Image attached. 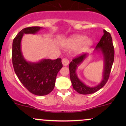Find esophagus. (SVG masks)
Wrapping results in <instances>:
<instances>
[{
  "mask_svg": "<svg viewBox=\"0 0 126 126\" xmlns=\"http://www.w3.org/2000/svg\"><path fill=\"white\" fill-rule=\"evenodd\" d=\"M62 64H63V66H67L68 64H69V60L67 58H63L62 59Z\"/></svg>",
  "mask_w": 126,
  "mask_h": 126,
  "instance_id": "obj_1",
  "label": "esophagus"
}]
</instances>
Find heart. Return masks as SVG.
I'll return each instance as SVG.
<instances>
[{"instance_id":"1","label":"heart","mask_w":126,"mask_h":126,"mask_svg":"<svg viewBox=\"0 0 126 126\" xmlns=\"http://www.w3.org/2000/svg\"><path fill=\"white\" fill-rule=\"evenodd\" d=\"M92 41L91 39L86 38L84 35H74L70 38L65 40L63 46L67 48H72L78 46L76 51L82 53L89 48L92 44Z\"/></svg>"}]
</instances>
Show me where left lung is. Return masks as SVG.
<instances>
[{
	"label": "left lung",
	"instance_id": "1",
	"mask_svg": "<svg viewBox=\"0 0 126 126\" xmlns=\"http://www.w3.org/2000/svg\"><path fill=\"white\" fill-rule=\"evenodd\" d=\"M97 51H101L103 56L104 66L103 78L102 81L97 86L90 87L83 83L78 77L76 71L78 66L87 57L88 54L83 53L73 59L69 64L70 78L73 89L79 94L87 95L93 94L101 89L107 82L110 77L111 68L114 60V48L112 44V37L110 33L104 30V35L95 48Z\"/></svg>",
	"mask_w": 126,
	"mask_h": 126
}]
</instances>
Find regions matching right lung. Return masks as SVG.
I'll list each match as a JSON object with an SVG mask.
<instances>
[{
    "label": "right lung",
    "mask_w": 126,
    "mask_h": 126,
    "mask_svg": "<svg viewBox=\"0 0 126 126\" xmlns=\"http://www.w3.org/2000/svg\"><path fill=\"white\" fill-rule=\"evenodd\" d=\"M41 27H31L22 30L12 43V64L18 79L33 94L43 96L48 94L54 88L56 78L63 67L61 59H43L38 63L28 62L21 51V40L24 34H34Z\"/></svg>",
    "instance_id": "obj_1"
}]
</instances>
